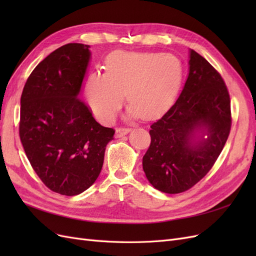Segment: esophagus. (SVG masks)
<instances>
[{
  "label": "esophagus",
  "instance_id": "esophagus-1",
  "mask_svg": "<svg viewBox=\"0 0 256 256\" xmlns=\"http://www.w3.org/2000/svg\"><path fill=\"white\" fill-rule=\"evenodd\" d=\"M131 129L130 128H126V127H120V128H116V131H115V136L116 138H120L122 136L127 134L128 132H130Z\"/></svg>",
  "mask_w": 256,
  "mask_h": 256
}]
</instances>
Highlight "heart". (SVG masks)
<instances>
[{
  "instance_id": "1",
  "label": "heart",
  "mask_w": 256,
  "mask_h": 256,
  "mask_svg": "<svg viewBox=\"0 0 256 256\" xmlns=\"http://www.w3.org/2000/svg\"><path fill=\"white\" fill-rule=\"evenodd\" d=\"M182 78V64L172 54L114 52L106 58V74H90L85 95L92 112L104 122L114 120L125 92L129 114L152 120L172 106Z\"/></svg>"
}]
</instances>
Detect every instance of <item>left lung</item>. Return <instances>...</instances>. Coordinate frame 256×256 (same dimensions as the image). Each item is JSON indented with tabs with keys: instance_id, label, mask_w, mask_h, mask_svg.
Instances as JSON below:
<instances>
[{
	"instance_id": "8db88e82",
	"label": "left lung",
	"mask_w": 256,
	"mask_h": 256,
	"mask_svg": "<svg viewBox=\"0 0 256 256\" xmlns=\"http://www.w3.org/2000/svg\"><path fill=\"white\" fill-rule=\"evenodd\" d=\"M189 65L180 97L150 126L152 141L143 157L147 180L170 194L189 190L210 171L232 126L230 94L221 74L194 50Z\"/></svg>"
}]
</instances>
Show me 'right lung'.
I'll use <instances>...</instances> for the list:
<instances>
[{
    "mask_svg": "<svg viewBox=\"0 0 256 256\" xmlns=\"http://www.w3.org/2000/svg\"><path fill=\"white\" fill-rule=\"evenodd\" d=\"M90 56L88 44L62 46L35 67L21 95L19 136L26 157L46 187L67 196L95 182L115 134L79 97Z\"/></svg>",
    "mask_w": 256,
    "mask_h": 256,
    "instance_id": "obj_1",
    "label": "right lung"
}]
</instances>
